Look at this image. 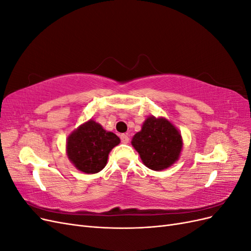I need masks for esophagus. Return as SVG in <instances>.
Here are the masks:
<instances>
[{
    "label": "esophagus",
    "instance_id": "esophagus-1",
    "mask_svg": "<svg viewBox=\"0 0 251 251\" xmlns=\"http://www.w3.org/2000/svg\"><path fill=\"white\" fill-rule=\"evenodd\" d=\"M120 139H121V142H123V143H128V141H130V137H128L127 134L120 135Z\"/></svg>",
    "mask_w": 251,
    "mask_h": 251
}]
</instances>
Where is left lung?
Here are the masks:
<instances>
[{"label": "left lung", "instance_id": "obj_1", "mask_svg": "<svg viewBox=\"0 0 251 251\" xmlns=\"http://www.w3.org/2000/svg\"><path fill=\"white\" fill-rule=\"evenodd\" d=\"M131 143L138 151L142 163L157 172L176 163L183 148L178 128L165 117L153 115L144 120L141 130L133 136Z\"/></svg>", "mask_w": 251, "mask_h": 251}]
</instances>
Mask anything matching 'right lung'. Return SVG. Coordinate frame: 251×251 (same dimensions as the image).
I'll return each instance as SVG.
<instances>
[{"instance_id":"add662e5","label":"right lung","mask_w":251,"mask_h":251,"mask_svg":"<svg viewBox=\"0 0 251 251\" xmlns=\"http://www.w3.org/2000/svg\"><path fill=\"white\" fill-rule=\"evenodd\" d=\"M119 143L117 135L104 130L94 119H90L68 136L66 153L78 171L96 174L107 165L110 151Z\"/></svg>"}]
</instances>
